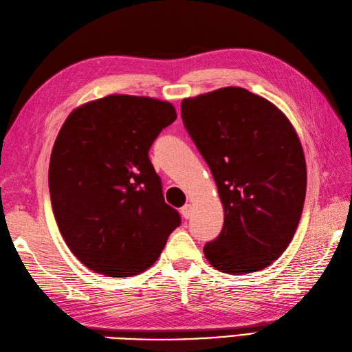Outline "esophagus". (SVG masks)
Here are the masks:
<instances>
[{
    "mask_svg": "<svg viewBox=\"0 0 352 352\" xmlns=\"http://www.w3.org/2000/svg\"><path fill=\"white\" fill-rule=\"evenodd\" d=\"M191 212H192V206L190 205H185V206H182V209H181V214H182V217L185 218V220H188V218L191 217Z\"/></svg>",
    "mask_w": 352,
    "mask_h": 352,
    "instance_id": "34e87169",
    "label": "esophagus"
}]
</instances>
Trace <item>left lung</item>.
Returning a JSON list of instances; mask_svg holds the SVG:
<instances>
[{"mask_svg": "<svg viewBox=\"0 0 352 352\" xmlns=\"http://www.w3.org/2000/svg\"><path fill=\"white\" fill-rule=\"evenodd\" d=\"M181 114L224 209L223 230L203 247L205 257L228 274L267 268L291 244L306 199L295 128L274 104L242 87L185 98Z\"/></svg>", "mask_w": 352, "mask_h": 352, "instance_id": "8db88e82", "label": "left lung"}]
</instances>
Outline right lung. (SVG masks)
I'll list each match as a JSON object with an SVG mask.
<instances>
[{
	"mask_svg": "<svg viewBox=\"0 0 352 352\" xmlns=\"http://www.w3.org/2000/svg\"><path fill=\"white\" fill-rule=\"evenodd\" d=\"M176 117L167 100L131 95L90 100L67 116L51 152L50 194L61 236L89 270L137 276L181 224L149 160Z\"/></svg>",
	"mask_w": 352,
	"mask_h": 352,
	"instance_id": "obj_1",
	"label": "right lung"
}]
</instances>
